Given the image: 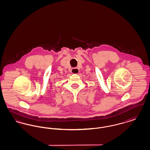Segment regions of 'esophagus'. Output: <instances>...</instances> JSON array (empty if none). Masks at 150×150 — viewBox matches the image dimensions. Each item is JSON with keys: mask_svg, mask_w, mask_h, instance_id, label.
Masks as SVG:
<instances>
[{"mask_svg": "<svg viewBox=\"0 0 150 150\" xmlns=\"http://www.w3.org/2000/svg\"><path fill=\"white\" fill-rule=\"evenodd\" d=\"M71 72L74 74H78L79 72V70L77 67H74L71 69Z\"/></svg>", "mask_w": 150, "mask_h": 150, "instance_id": "esophagus-1", "label": "esophagus"}]
</instances>
